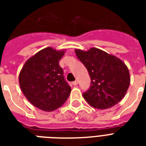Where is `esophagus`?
<instances>
[{"mask_svg": "<svg viewBox=\"0 0 146 146\" xmlns=\"http://www.w3.org/2000/svg\"><path fill=\"white\" fill-rule=\"evenodd\" d=\"M78 81H73V82H72V84H73V85H77V84H78Z\"/></svg>", "mask_w": 146, "mask_h": 146, "instance_id": "esophagus-1", "label": "esophagus"}]
</instances>
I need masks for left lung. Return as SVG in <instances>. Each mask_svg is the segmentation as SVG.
Segmentation results:
<instances>
[{
  "instance_id": "left-lung-1",
  "label": "left lung",
  "mask_w": 146,
  "mask_h": 146,
  "mask_svg": "<svg viewBox=\"0 0 146 146\" xmlns=\"http://www.w3.org/2000/svg\"><path fill=\"white\" fill-rule=\"evenodd\" d=\"M74 52L91 77V87L83 94L86 101L100 110L110 108L119 102L130 84L126 64L115 55L98 48L88 51L77 48Z\"/></svg>"
}]
</instances>
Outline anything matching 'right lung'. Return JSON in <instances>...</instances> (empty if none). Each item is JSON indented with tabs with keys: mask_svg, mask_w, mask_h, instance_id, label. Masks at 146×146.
Listing matches in <instances>:
<instances>
[{
	"mask_svg": "<svg viewBox=\"0 0 146 146\" xmlns=\"http://www.w3.org/2000/svg\"><path fill=\"white\" fill-rule=\"evenodd\" d=\"M65 50L47 47L25 62L19 74V84L27 99L37 108L50 112L59 108L71 93L63 76L59 61Z\"/></svg>",
	"mask_w": 146,
	"mask_h": 146,
	"instance_id": "1",
	"label": "right lung"
}]
</instances>
